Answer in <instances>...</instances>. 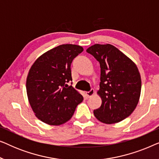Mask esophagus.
Segmentation results:
<instances>
[{"mask_svg": "<svg viewBox=\"0 0 159 159\" xmlns=\"http://www.w3.org/2000/svg\"><path fill=\"white\" fill-rule=\"evenodd\" d=\"M94 94H95V90H93V89H91L90 91L87 92V95H88V97L89 98L92 97L93 95H94Z\"/></svg>", "mask_w": 159, "mask_h": 159, "instance_id": "34e87169", "label": "esophagus"}]
</instances>
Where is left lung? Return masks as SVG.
Instances as JSON below:
<instances>
[{
	"instance_id": "8db88e82",
	"label": "left lung",
	"mask_w": 159,
	"mask_h": 159,
	"mask_svg": "<svg viewBox=\"0 0 159 159\" xmlns=\"http://www.w3.org/2000/svg\"><path fill=\"white\" fill-rule=\"evenodd\" d=\"M100 63L101 82L98 94L101 107L94 110L98 120L119 122L134 111L141 92V77L136 64L114 45L95 44L86 50Z\"/></svg>"
}]
</instances>
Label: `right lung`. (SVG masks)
Segmentation results:
<instances>
[{
  "label": "right lung",
  "instance_id": "obj_1",
  "mask_svg": "<svg viewBox=\"0 0 159 159\" xmlns=\"http://www.w3.org/2000/svg\"><path fill=\"white\" fill-rule=\"evenodd\" d=\"M83 51L72 44L61 45L41 55L30 68L26 88L35 116L50 125H61L73 116L83 97L72 86L71 64Z\"/></svg>",
  "mask_w": 159,
  "mask_h": 159
}]
</instances>
